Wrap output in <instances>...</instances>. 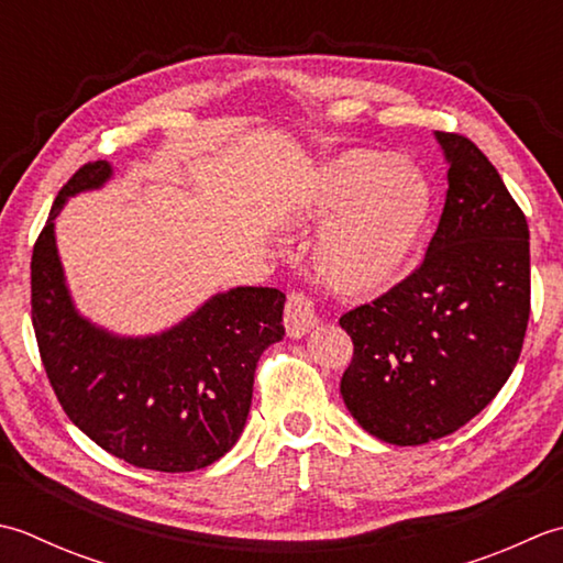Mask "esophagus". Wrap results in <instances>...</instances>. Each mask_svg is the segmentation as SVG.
<instances>
[{"mask_svg": "<svg viewBox=\"0 0 563 563\" xmlns=\"http://www.w3.org/2000/svg\"><path fill=\"white\" fill-rule=\"evenodd\" d=\"M284 323H286V332H289L291 338H303L308 330L316 328L318 313H316L313 298L306 291H291L289 298H286Z\"/></svg>", "mask_w": 563, "mask_h": 563, "instance_id": "34e87169", "label": "esophagus"}]
</instances>
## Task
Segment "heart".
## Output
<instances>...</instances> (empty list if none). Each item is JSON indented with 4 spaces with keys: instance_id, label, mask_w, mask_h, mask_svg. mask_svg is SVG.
Listing matches in <instances>:
<instances>
[{
    "instance_id": "b5f03b06",
    "label": "heart",
    "mask_w": 563,
    "mask_h": 563,
    "mask_svg": "<svg viewBox=\"0 0 563 563\" xmlns=\"http://www.w3.org/2000/svg\"><path fill=\"white\" fill-rule=\"evenodd\" d=\"M330 223L318 240V267L345 294H369L400 277L430 216V191L416 169L374 153L330 163L291 211L294 225Z\"/></svg>"
}]
</instances>
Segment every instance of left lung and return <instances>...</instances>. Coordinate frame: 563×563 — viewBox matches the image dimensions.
<instances>
[{
  "label": "left lung",
  "mask_w": 563,
  "mask_h": 563,
  "mask_svg": "<svg viewBox=\"0 0 563 563\" xmlns=\"http://www.w3.org/2000/svg\"><path fill=\"white\" fill-rule=\"evenodd\" d=\"M446 201L406 279L340 318L354 342L340 394L388 444H426L478 416L520 360L530 320V228L490 159L438 131Z\"/></svg>",
  "instance_id": "left-lung-1"
}]
</instances>
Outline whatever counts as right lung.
<instances>
[{
    "mask_svg": "<svg viewBox=\"0 0 563 563\" xmlns=\"http://www.w3.org/2000/svg\"><path fill=\"white\" fill-rule=\"evenodd\" d=\"M111 177L87 163L57 191L31 257V320L43 369L75 426L137 468L181 474L221 459L245 428L257 362L284 338V294L238 286L153 338H117L77 316L55 247L67 197Z\"/></svg>",
    "mask_w": 563,
    "mask_h": 563,
    "instance_id": "add662e5",
    "label": "right lung"
}]
</instances>
